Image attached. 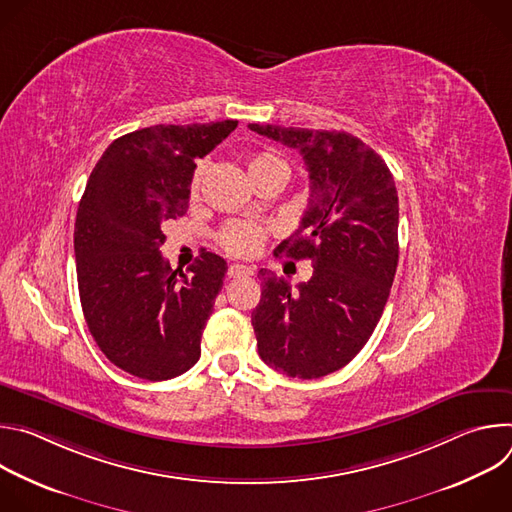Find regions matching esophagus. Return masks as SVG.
Returning a JSON list of instances; mask_svg holds the SVG:
<instances>
[{
    "label": "esophagus",
    "mask_w": 512,
    "mask_h": 512,
    "mask_svg": "<svg viewBox=\"0 0 512 512\" xmlns=\"http://www.w3.org/2000/svg\"><path fill=\"white\" fill-rule=\"evenodd\" d=\"M227 275H229L231 279L249 277V275H253V269H251V267H245V265H231L229 271H227Z\"/></svg>",
    "instance_id": "34e87169"
}]
</instances>
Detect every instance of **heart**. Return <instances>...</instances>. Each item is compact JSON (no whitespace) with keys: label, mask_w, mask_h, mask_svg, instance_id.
<instances>
[{"label":"heart","mask_w":512,"mask_h":512,"mask_svg":"<svg viewBox=\"0 0 512 512\" xmlns=\"http://www.w3.org/2000/svg\"><path fill=\"white\" fill-rule=\"evenodd\" d=\"M249 176L251 180H255L257 176L261 174H267V172H275L279 174L283 180H287L289 176V166L287 162L279 156V154H273V152H265V154H257L249 160ZM206 172V162H198L194 174H192V180H190V192L196 194L198 188H200V182H202V176ZM265 239V229L259 227V225H253V223H229L221 235H218V241H221L223 249L235 257H251L259 251L261 243Z\"/></svg>","instance_id":"obj_1"}]
</instances>
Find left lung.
Masks as SVG:
<instances>
[{
    "label": "left lung",
    "instance_id": "obj_1",
    "mask_svg": "<svg viewBox=\"0 0 512 512\" xmlns=\"http://www.w3.org/2000/svg\"><path fill=\"white\" fill-rule=\"evenodd\" d=\"M251 131L302 154L310 198L300 229L277 255L310 259L314 273L291 294L263 275L251 314L257 350L271 369L320 379L367 344L385 310L399 261V198L383 158L346 131L249 123Z\"/></svg>",
    "mask_w": 512,
    "mask_h": 512
}]
</instances>
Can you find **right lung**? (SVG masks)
Instances as JSON below:
<instances>
[{
	"mask_svg": "<svg viewBox=\"0 0 512 512\" xmlns=\"http://www.w3.org/2000/svg\"><path fill=\"white\" fill-rule=\"evenodd\" d=\"M237 121L154 125L117 137L91 172L75 223L79 296L101 352L121 371L166 381L192 369L227 261L202 251L188 273L160 253L184 216L194 160Z\"/></svg>",
	"mask_w": 512,
	"mask_h": 512,
	"instance_id": "obj_1",
	"label": "right lung"
}]
</instances>
